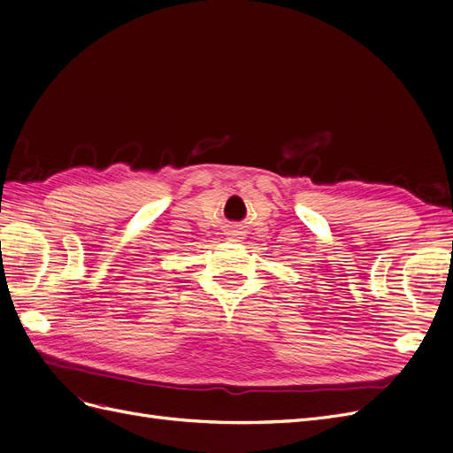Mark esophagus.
<instances>
[{
    "mask_svg": "<svg viewBox=\"0 0 453 453\" xmlns=\"http://www.w3.org/2000/svg\"><path fill=\"white\" fill-rule=\"evenodd\" d=\"M230 242H242V232H238V230H234L230 234Z\"/></svg>",
    "mask_w": 453,
    "mask_h": 453,
    "instance_id": "esophagus-1",
    "label": "esophagus"
}]
</instances>
